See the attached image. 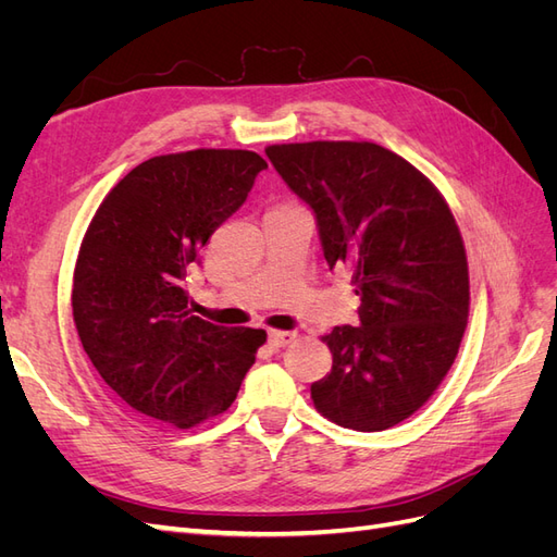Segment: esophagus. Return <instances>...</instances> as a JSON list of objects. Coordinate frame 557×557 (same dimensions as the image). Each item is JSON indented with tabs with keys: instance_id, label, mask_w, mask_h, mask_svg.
Listing matches in <instances>:
<instances>
[{
	"instance_id": "obj_1",
	"label": "esophagus",
	"mask_w": 557,
	"mask_h": 557,
	"mask_svg": "<svg viewBox=\"0 0 557 557\" xmlns=\"http://www.w3.org/2000/svg\"><path fill=\"white\" fill-rule=\"evenodd\" d=\"M269 344H272L274 348H283V346H288L293 339H295V332H283V330H269Z\"/></svg>"
}]
</instances>
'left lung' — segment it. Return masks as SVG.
<instances>
[{
	"mask_svg": "<svg viewBox=\"0 0 557 557\" xmlns=\"http://www.w3.org/2000/svg\"><path fill=\"white\" fill-rule=\"evenodd\" d=\"M267 158L315 213L330 269L348 267L360 325L323 336L332 372L311 385L332 423L381 432L416 413L458 356L469 269L442 193L372 141L269 146Z\"/></svg>",
	"mask_w": 557,
	"mask_h": 557,
	"instance_id": "1",
	"label": "left lung"
}]
</instances>
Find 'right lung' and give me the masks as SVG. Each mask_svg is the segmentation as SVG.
<instances>
[{"instance_id": "right-lung-1", "label": "right lung", "mask_w": 557, "mask_h": 557, "mask_svg": "<svg viewBox=\"0 0 557 557\" xmlns=\"http://www.w3.org/2000/svg\"><path fill=\"white\" fill-rule=\"evenodd\" d=\"M262 170L252 150L158 156L99 205L74 269V323L97 374L137 413L190 430L237 399L267 334L193 315L183 281Z\"/></svg>"}]
</instances>
